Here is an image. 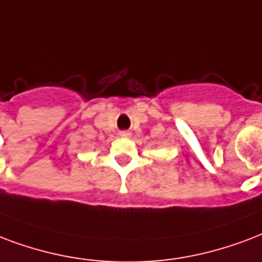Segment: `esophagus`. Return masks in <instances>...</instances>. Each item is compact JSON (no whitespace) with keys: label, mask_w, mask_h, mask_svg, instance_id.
<instances>
[{"label":"esophagus","mask_w":262,"mask_h":262,"mask_svg":"<svg viewBox=\"0 0 262 262\" xmlns=\"http://www.w3.org/2000/svg\"><path fill=\"white\" fill-rule=\"evenodd\" d=\"M121 137L127 139V137H130V133H129V132H121Z\"/></svg>","instance_id":"obj_1"}]
</instances>
